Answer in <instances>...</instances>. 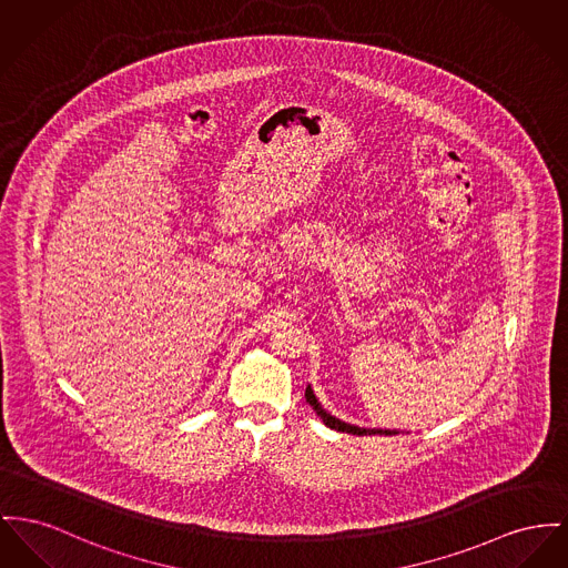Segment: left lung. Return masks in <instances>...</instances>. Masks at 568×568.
<instances>
[{
  "label": "left lung",
  "instance_id": "8db88e82",
  "mask_svg": "<svg viewBox=\"0 0 568 568\" xmlns=\"http://www.w3.org/2000/svg\"><path fill=\"white\" fill-rule=\"evenodd\" d=\"M305 400L316 412V416L321 417L334 430L351 433V435H398V430H389V428H362V426H355V424H348V422H342L338 417L332 416L329 412L323 409V405L318 403V398L314 396V389L310 385L305 387Z\"/></svg>",
  "mask_w": 568,
  "mask_h": 568
}]
</instances>
